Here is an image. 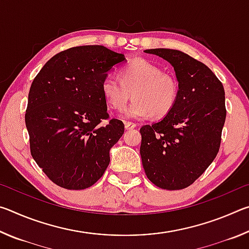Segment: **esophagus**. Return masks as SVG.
Listing matches in <instances>:
<instances>
[{"mask_svg":"<svg viewBox=\"0 0 249 249\" xmlns=\"http://www.w3.org/2000/svg\"><path fill=\"white\" fill-rule=\"evenodd\" d=\"M125 128L126 129H133L136 127V124L135 123H132V122H125Z\"/></svg>","mask_w":249,"mask_h":249,"instance_id":"esophagus-1","label":"esophagus"}]
</instances>
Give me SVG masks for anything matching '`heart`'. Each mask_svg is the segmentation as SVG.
<instances>
[{"label":"heart","instance_id":"1","mask_svg":"<svg viewBox=\"0 0 249 249\" xmlns=\"http://www.w3.org/2000/svg\"><path fill=\"white\" fill-rule=\"evenodd\" d=\"M102 92L115 109H123L133 92L135 99L123 114L127 119L144 120L153 115L162 117L171 111L178 98V84L154 62L137 59L120 71V77L105 75Z\"/></svg>","mask_w":249,"mask_h":249}]
</instances>
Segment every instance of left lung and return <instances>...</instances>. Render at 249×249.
Returning a JSON list of instances; mask_svg holds the SVG:
<instances>
[{
  "label": "left lung",
  "instance_id": "left-lung-1",
  "mask_svg": "<svg viewBox=\"0 0 249 249\" xmlns=\"http://www.w3.org/2000/svg\"><path fill=\"white\" fill-rule=\"evenodd\" d=\"M174 67L178 98L161 120L141 128V157L147 178L165 190L192 184L220 149L225 92L212 70L180 50H144Z\"/></svg>",
  "mask_w": 249,
  "mask_h": 249
}]
</instances>
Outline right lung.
Returning a JSON list of instances; mask_svg holds the SVG:
<instances>
[{
  "label": "right lung",
  "mask_w": 249,
  "mask_h": 249,
  "mask_svg": "<svg viewBox=\"0 0 249 249\" xmlns=\"http://www.w3.org/2000/svg\"><path fill=\"white\" fill-rule=\"evenodd\" d=\"M125 62L104 46H79L54 54L34 79L25 114L31 154L59 187L83 190L107 168L124 124H101L108 117L102 81Z\"/></svg>",
  "instance_id": "add662e5"
}]
</instances>
